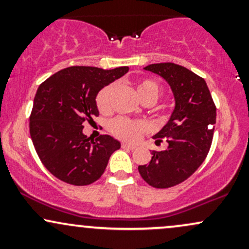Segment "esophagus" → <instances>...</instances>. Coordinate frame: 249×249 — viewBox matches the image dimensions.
<instances>
[{"label":"esophagus","mask_w":249,"mask_h":249,"mask_svg":"<svg viewBox=\"0 0 249 249\" xmlns=\"http://www.w3.org/2000/svg\"><path fill=\"white\" fill-rule=\"evenodd\" d=\"M122 147L123 148H127V150H134V148H136V145L128 144V142H123Z\"/></svg>","instance_id":"34e87169"}]
</instances>
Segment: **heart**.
<instances>
[{
  "label": "heart",
  "mask_w": 249,
  "mask_h": 249,
  "mask_svg": "<svg viewBox=\"0 0 249 249\" xmlns=\"http://www.w3.org/2000/svg\"><path fill=\"white\" fill-rule=\"evenodd\" d=\"M115 85L108 84L103 87L96 96V105L101 113H108L111 110V95ZM137 92L145 105H152L160 98L162 89L158 82L152 78H142L137 84ZM148 125L142 121L118 117L110 123V131L117 138L133 142L147 131Z\"/></svg>",
  "instance_id": "1"
}]
</instances>
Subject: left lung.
Here are the masks:
<instances>
[{"mask_svg":"<svg viewBox=\"0 0 249 249\" xmlns=\"http://www.w3.org/2000/svg\"><path fill=\"white\" fill-rule=\"evenodd\" d=\"M145 70L165 78L176 98L170 121L153 137L157 144L166 139L165 151H152L146 165L138 166L142 178L154 188L181 184L206 159L213 141L216 107L202 77L174 63L150 64Z\"/></svg>","mask_w":249,"mask_h":249,"instance_id":"1","label":"left lung"}]
</instances>
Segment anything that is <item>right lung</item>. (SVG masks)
Returning <instances> with one entry per match:
<instances>
[{
    "mask_svg": "<svg viewBox=\"0 0 249 249\" xmlns=\"http://www.w3.org/2000/svg\"><path fill=\"white\" fill-rule=\"evenodd\" d=\"M127 71V67L112 70L70 67L37 89L30 113V137L42 164L57 179L73 186H87L104 173L121 142L107 134L90 141L83 134V124L99 115L98 91Z\"/></svg>",
    "mask_w": 249,
    "mask_h": 249,
    "instance_id": "add662e5",
    "label": "right lung"
}]
</instances>
